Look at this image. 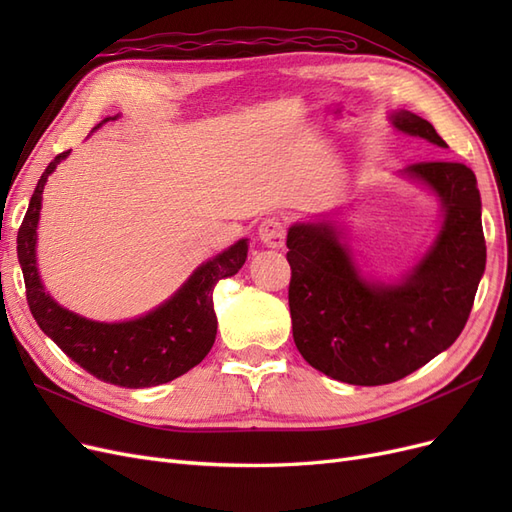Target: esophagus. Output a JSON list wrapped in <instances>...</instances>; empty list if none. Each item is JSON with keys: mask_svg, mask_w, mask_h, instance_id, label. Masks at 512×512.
Masks as SVG:
<instances>
[{"mask_svg": "<svg viewBox=\"0 0 512 512\" xmlns=\"http://www.w3.org/2000/svg\"><path fill=\"white\" fill-rule=\"evenodd\" d=\"M258 237L267 247H273V250H280L284 247L286 241V224L277 218L265 220L258 226Z\"/></svg>", "mask_w": 512, "mask_h": 512, "instance_id": "obj_1", "label": "esophagus"}]
</instances>
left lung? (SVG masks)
I'll list each match as a JSON object with an SVG mask.
<instances>
[{
	"instance_id": "obj_1",
	"label": "left lung",
	"mask_w": 512,
	"mask_h": 512,
	"mask_svg": "<svg viewBox=\"0 0 512 512\" xmlns=\"http://www.w3.org/2000/svg\"><path fill=\"white\" fill-rule=\"evenodd\" d=\"M395 128L446 147L436 128L410 111ZM442 198L444 224L429 254L399 286H371L329 224L288 230L292 337L322 374L356 386L406 378L451 346L470 318L487 245L472 168L427 160L406 168Z\"/></svg>"
}]
</instances>
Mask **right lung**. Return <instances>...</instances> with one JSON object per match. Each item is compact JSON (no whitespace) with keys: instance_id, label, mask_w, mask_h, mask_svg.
I'll return each instance as SVG.
<instances>
[{"instance_id":"obj_1","label":"right lung","mask_w":512,"mask_h":512,"mask_svg":"<svg viewBox=\"0 0 512 512\" xmlns=\"http://www.w3.org/2000/svg\"><path fill=\"white\" fill-rule=\"evenodd\" d=\"M68 153L61 151L44 168L19 228L17 252L25 277L29 312L34 314L38 327L74 363H79L98 380L126 389H143V386L175 380L196 367L211 350L218 333L211 294L222 277L235 275L243 267L247 241H237L226 252L198 267L173 299L143 318L104 324L76 316L59 307L44 292L36 269V226L42 190L55 166L66 160Z\"/></svg>"}]
</instances>
